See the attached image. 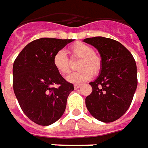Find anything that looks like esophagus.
I'll use <instances>...</instances> for the list:
<instances>
[{"mask_svg":"<svg viewBox=\"0 0 148 148\" xmlns=\"http://www.w3.org/2000/svg\"><path fill=\"white\" fill-rule=\"evenodd\" d=\"M81 87V84H74V89H78V87Z\"/></svg>","mask_w":148,"mask_h":148,"instance_id":"1","label":"esophagus"}]
</instances>
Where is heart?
<instances>
[{
  "label": "heart",
  "mask_w": 148,
  "mask_h": 148,
  "mask_svg": "<svg viewBox=\"0 0 148 148\" xmlns=\"http://www.w3.org/2000/svg\"><path fill=\"white\" fill-rule=\"evenodd\" d=\"M68 52L71 58H79L78 69L67 77V80L74 83L88 81L93 74H98L102 68V59L98 53L94 52L91 45L76 42L70 46ZM53 65L57 72L61 75H66L70 71V61L64 51H57L53 57Z\"/></svg>",
  "instance_id": "obj_1"
}]
</instances>
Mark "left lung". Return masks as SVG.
Wrapping results in <instances>:
<instances>
[{
	"mask_svg": "<svg viewBox=\"0 0 148 148\" xmlns=\"http://www.w3.org/2000/svg\"><path fill=\"white\" fill-rule=\"evenodd\" d=\"M83 41L94 46L102 59L100 74L89 83L92 91L86 98V106L97 120L112 122L132 102L138 85L136 63L129 50L116 40L97 36Z\"/></svg>",
	"mask_w": 148,
	"mask_h": 148,
	"instance_id": "left-lung-1",
	"label": "left lung"
}]
</instances>
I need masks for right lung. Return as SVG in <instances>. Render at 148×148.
I'll return each mask as SVG.
<instances>
[{
  "label": "right lung",
  "mask_w": 148,
  "mask_h": 148,
  "mask_svg": "<svg viewBox=\"0 0 148 148\" xmlns=\"http://www.w3.org/2000/svg\"><path fill=\"white\" fill-rule=\"evenodd\" d=\"M74 40L40 38L24 48L13 66V87L22 110L40 125L57 121L66 110L74 85L53 65V57ZM58 85V88H54Z\"/></svg>",
  "instance_id": "add662e5"
}]
</instances>
